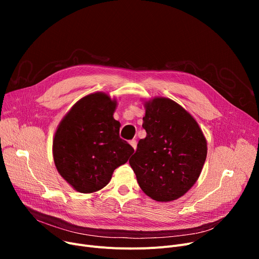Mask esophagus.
<instances>
[{"mask_svg":"<svg viewBox=\"0 0 259 259\" xmlns=\"http://www.w3.org/2000/svg\"><path fill=\"white\" fill-rule=\"evenodd\" d=\"M130 145L132 146V148L134 149V150H135V149H137V145H138V143H137V141H135V140H131L130 142Z\"/></svg>","mask_w":259,"mask_h":259,"instance_id":"obj_1","label":"esophagus"}]
</instances>
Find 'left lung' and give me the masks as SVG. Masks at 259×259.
<instances>
[{
  "mask_svg": "<svg viewBox=\"0 0 259 259\" xmlns=\"http://www.w3.org/2000/svg\"><path fill=\"white\" fill-rule=\"evenodd\" d=\"M143 128L129 164L143 191L157 201L183 196L197 181L207 157V142L196 122L175 102L156 98L146 103Z\"/></svg>",
  "mask_w": 259,
  "mask_h": 259,
  "instance_id": "1",
  "label": "left lung"
}]
</instances>
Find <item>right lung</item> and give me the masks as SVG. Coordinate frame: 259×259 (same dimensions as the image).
<instances>
[{
	"mask_svg": "<svg viewBox=\"0 0 259 259\" xmlns=\"http://www.w3.org/2000/svg\"><path fill=\"white\" fill-rule=\"evenodd\" d=\"M116 102L92 93L79 100L61 121L53 140L54 164L64 180L80 193H92L110 182L134 149L119 138L113 118Z\"/></svg>",
	"mask_w": 259,
	"mask_h": 259,
	"instance_id": "right-lung-1",
	"label": "right lung"
}]
</instances>
